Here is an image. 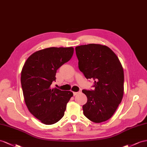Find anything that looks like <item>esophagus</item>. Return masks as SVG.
<instances>
[{
    "label": "esophagus",
    "instance_id": "1",
    "mask_svg": "<svg viewBox=\"0 0 147 147\" xmlns=\"http://www.w3.org/2000/svg\"><path fill=\"white\" fill-rule=\"evenodd\" d=\"M81 92H73V95L74 96H76L77 94H79V93H80Z\"/></svg>",
    "mask_w": 147,
    "mask_h": 147
}]
</instances>
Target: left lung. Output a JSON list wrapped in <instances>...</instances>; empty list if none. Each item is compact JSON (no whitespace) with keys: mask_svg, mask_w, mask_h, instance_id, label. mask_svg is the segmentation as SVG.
I'll return each instance as SVG.
<instances>
[{"mask_svg":"<svg viewBox=\"0 0 147 147\" xmlns=\"http://www.w3.org/2000/svg\"><path fill=\"white\" fill-rule=\"evenodd\" d=\"M78 67L87 79L94 81V90L82 92L88 101L83 105L84 115L91 121L100 123L114 115L123 95L122 66L111 48L100 44L75 48Z\"/></svg>","mask_w":147,"mask_h":147,"instance_id":"obj_1","label":"left lung"}]
</instances>
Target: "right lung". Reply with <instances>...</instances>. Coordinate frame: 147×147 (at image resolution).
I'll return each instance as SVG.
<instances>
[{"mask_svg":"<svg viewBox=\"0 0 147 147\" xmlns=\"http://www.w3.org/2000/svg\"><path fill=\"white\" fill-rule=\"evenodd\" d=\"M73 47H51L33 53L21 72V84L28 111L46 125L55 123L65 114L73 93L52 88L56 71L73 56Z\"/></svg>","mask_w":147,"mask_h":147,"instance_id":"right-lung-1","label":"right lung"}]
</instances>
